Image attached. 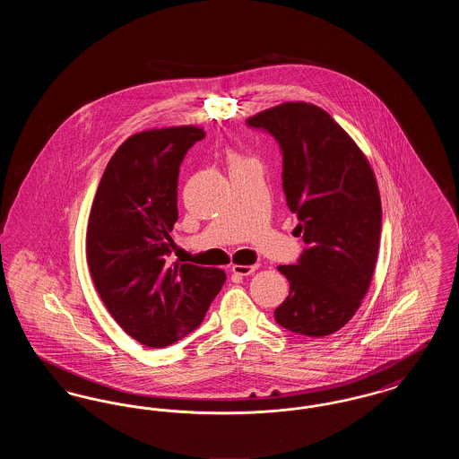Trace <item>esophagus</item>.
<instances>
[{
    "label": "esophagus",
    "instance_id": "1",
    "mask_svg": "<svg viewBox=\"0 0 459 459\" xmlns=\"http://www.w3.org/2000/svg\"><path fill=\"white\" fill-rule=\"evenodd\" d=\"M258 270V264H232V273L240 275V277H246V275H251Z\"/></svg>",
    "mask_w": 459,
    "mask_h": 459
}]
</instances>
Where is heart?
I'll return each mask as SVG.
<instances>
[{
	"label": "heart",
	"instance_id": "1",
	"mask_svg": "<svg viewBox=\"0 0 459 459\" xmlns=\"http://www.w3.org/2000/svg\"><path fill=\"white\" fill-rule=\"evenodd\" d=\"M230 165H234V163H239V161H242V158L240 156H238V154H230Z\"/></svg>",
	"mask_w": 459,
	"mask_h": 459
}]
</instances>
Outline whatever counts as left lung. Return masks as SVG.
<instances>
[{
    "label": "left lung",
    "instance_id": "8db88e82",
    "mask_svg": "<svg viewBox=\"0 0 459 459\" xmlns=\"http://www.w3.org/2000/svg\"><path fill=\"white\" fill-rule=\"evenodd\" d=\"M282 148L285 203L306 249L281 264L290 290L279 325L307 337L344 327L367 296L380 244L382 204L365 153L325 109L289 101L247 118Z\"/></svg>",
    "mask_w": 459,
    "mask_h": 459
}]
</instances>
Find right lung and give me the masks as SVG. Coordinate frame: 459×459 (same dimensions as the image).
Listing matches in <instances>:
<instances>
[{
    "mask_svg": "<svg viewBox=\"0 0 459 459\" xmlns=\"http://www.w3.org/2000/svg\"><path fill=\"white\" fill-rule=\"evenodd\" d=\"M203 137L197 126L134 134L111 156L91 206L92 282L115 322L150 348L195 330L225 282L220 268L167 264L178 219V167Z\"/></svg>",
    "mask_w": 459,
    "mask_h": 459,
    "instance_id": "add662e5",
    "label": "right lung"
}]
</instances>
